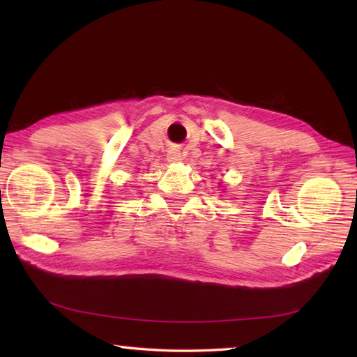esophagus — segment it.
<instances>
[{
	"mask_svg": "<svg viewBox=\"0 0 357 357\" xmlns=\"http://www.w3.org/2000/svg\"><path fill=\"white\" fill-rule=\"evenodd\" d=\"M167 161L169 162H181L183 161V156H181V153H179V150H174V149H172V150H169V153H167Z\"/></svg>",
	"mask_w": 357,
	"mask_h": 357,
	"instance_id": "obj_1",
	"label": "esophagus"
}]
</instances>
